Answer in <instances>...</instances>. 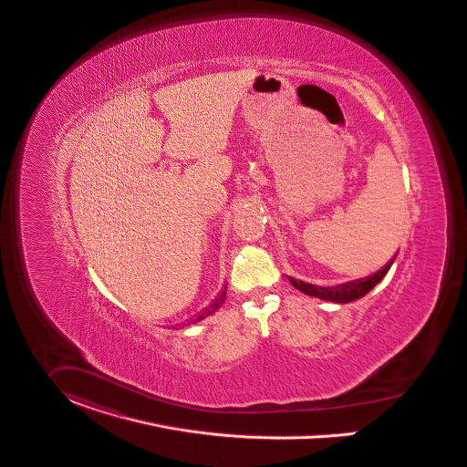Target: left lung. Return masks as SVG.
Wrapping results in <instances>:
<instances>
[{"mask_svg":"<svg viewBox=\"0 0 467 467\" xmlns=\"http://www.w3.org/2000/svg\"><path fill=\"white\" fill-rule=\"evenodd\" d=\"M391 264H393V260H389L380 271L373 273V275L367 276V278L348 281V283H343V285H338V286H331V288L329 286H317V285L294 280V278H288V280L296 288H299L301 292L313 296V297L333 301V303H350V301H356V299L363 297L365 294H368L373 286L386 276V273L389 271Z\"/></svg>","mask_w":467,"mask_h":467,"instance_id":"1","label":"left lung"}]
</instances>
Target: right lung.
I'll use <instances>...</instances> for the list:
<instances>
[{"instance_id": "right-lung-1", "label": "right lung", "mask_w": 467, "mask_h": 467, "mask_svg": "<svg viewBox=\"0 0 467 467\" xmlns=\"http://www.w3.org/2000/svg\"><path fill=\"white\" fill-rule=\"evenodd\" d=\"M224 297H226V285H224V288L219 292L218 296L211 301V305L205 306V308L202 310V313L192 320V324H194V322H200V320H203V318H207V317L213 315V313H216V311L221 308V305L224 303Z\"/></svg>"}]
</instances>
